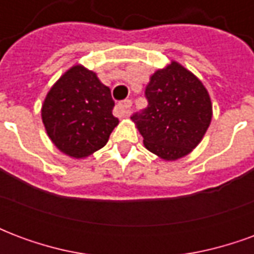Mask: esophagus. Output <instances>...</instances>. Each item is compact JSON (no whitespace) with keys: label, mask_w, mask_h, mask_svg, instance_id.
<instances>
[{"label":"esophagus","mask_w":254,"mask_h":254,"mask_svg":"<svg viewBox=\"0 0 254 254\" xmlns=\"http://www.w3.org/2000/svg\"><path fill=\"white\" fill-rule=\"evenodd\" d=\"M130 107H132V100L130 99H125L118 103V109L122 113V116L127 117L129 113H130Z\"/></svg>","instance_id":"esophagus-1"}]
</instances>
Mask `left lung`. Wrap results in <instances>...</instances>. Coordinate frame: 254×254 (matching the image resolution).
Returning <instances> with one entry per match:
<instances>
[{"label":"left lung","mask_w":254,"mask_h":254,"mask_svg":"<svg viewBox=\"0 0 254 254\" xmlns=\"http://www.w3.org/2000/svg\"><path fill=\"white\" fill-rule=\"evenodd\" d=\"M145 96L147 109L132 117L145 148L165 160L190 154L212 120L207 88L187 67L171 61L151 76Z\"/></svg>","instance_id":"obj_1"}]
</instances>
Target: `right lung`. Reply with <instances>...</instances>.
I'll return each mask as SVG.
<instances>
[{"label": "right lung", "mask_w": 254, "mask_h": 254, "mask_svg": "<svg viewBox=\"0 0 254 254\" xmlns=\"http://www.w3.org/2000/svg\"><path fill=\"white\" fill-rule=\"evenodd\" d=\"M109 87L83 65L67 69L47 92L42 121L61 152L76 159L105 147L118 125Z\"/></svg>", "instance_id": "obj_1"}]
</instances>
